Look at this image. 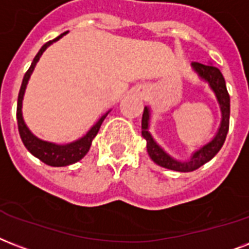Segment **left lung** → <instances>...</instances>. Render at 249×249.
Listing matches in <instances>:
<instances>
[{
    "label": "left lung",
    "mask_w": 249,
    "mask_h": 249,
    "mask_svg": "<svg viewBox=\"0 0 249 249\" xmlns=\"http://www.w3.org/2000/svg\"><path fill=\"white\" fill-rule=\"evenodd\" d=\"M192 67L197 72L198 76L209 84L212 90L214 92L219 107H221L222 119H221V124H219V128L214 138L212 139L208 144H205L195 152L188 161L182 162V161L173 159L170 155H167L166 152L155 142V139L152 138L151 132L148 131L149 118H151L149 107H144L142 119V138L146 140V151H148L149 157L160 166L166 167V169L174 171H180V173L196 170L200 166H203L204 163L211 161L218 153L219 149L222 148L223 142L226 140L229 122H230V96L227 92L226 82H225L222 72L212 65H203V63L198 62H192Z\"/></svg>",
    "instance_id": "1"
}]
</instances>
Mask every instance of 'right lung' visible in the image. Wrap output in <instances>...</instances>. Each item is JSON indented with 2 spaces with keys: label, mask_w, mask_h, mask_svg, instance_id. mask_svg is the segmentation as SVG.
<instances>
[{
  "label": "right lung",
  "mask_w": 249,
  "mask_h": 249,
  "mask_svg": "<svg viewBox=\"0 0 249 249\" xmlns=\"http://www.w3.org/2000/svg\"><path fill=\"white\" fill-rule=\"evenodd\" d=\"M67 34V32H65ZM59 35L58 37H55L54 40H51L46 44L41 46V49L38 51V53L36 54V57L34 58L32 63H31L30 69L27 70V72L24 74V78H23L22 86H20V90H19L18 94V105H17V119H18V130L19 135H20V139H22L23 144L26 146L27 149L35 156L37 157L40 161H42L46 165L49 166H67V165H71V163L78 162L79 160H82L84 156L88 153L90 148V144H92V140L94 139V136L97 135L100 127L103 124L104 119L107 118V115L109 114V111L105 113V114L98 119L97 122L94 123L93 127L90 128L88 132H87L83 138H80L76 142H72L70 144H63V145H59V144H54V142H44L41 139L36 138L30 130L28 127L26 126V123L23 121L22 115V103H23V96H24V90H26L27 83L30 80V76L34 71L36 63L40 59L41 54L44 53L46 48L49 45H52L53 42L59 40L62 37L63 35Z\"/></svg>",
  "instance_id": "1"
}]
</instances>
